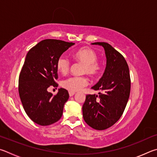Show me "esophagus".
Returning <instances> with one entry per match:
<instances>
[{
    "label": "esophagus",
    "mask_w": 157,
    "mask_h": 157,
    "mask_svg": "<svg viewBox=\"0 0 157 157\" xmlns=\"http://www.w3.org/2000/svg\"><path fill=\"white\" fill-rule=\"evenodd\" d=\"M74 94H75V92H69V95H70V97H73Z\"/></svg>",
    "instance_id": "1"
}]
</instances>
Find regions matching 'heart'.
Here are the masks:
<instances>
[{
    "mask_svg": "<svg viewBox=\"0 0 157 157\" xmlns=\"http://www.w3.org/2000/svg\"><path fill=\"white\" fill-rule=\"evenodd\" d=\"M77 61L83 64L82 73L87 74L90 76H97L101 70V65L97 60L98 56L96 52L90 48H82L73 54ZM70 60L61 56L57 60L56 67L58 71L66 74L70 69ZM87 78L85 76H71L63 80L61 86L69 92H77L87 85Z\"/></svg>",
    "mask_w": 157,
    "mask_h": 157,
    "instance_id": "b5f03b06",
    "label": "heart"
}]
</instances>
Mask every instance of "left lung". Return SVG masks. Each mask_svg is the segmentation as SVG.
I'll return each mask as SVG.
<instances>
[{
	"label": "left lung",
	"instance_id": "8db88e82",
	"mask_svg": "<svg viewBox=\"0 0 157 157\" xmlns=\"http://www.w3.org/2000/svg\"><path fill=\"white\" fill-rule=\"evenodd\" d=\"M92 44L104 48L106 67L100 80L92 87L102 92L86 96L82 108L83 117L90 127L103 130L117 123L124 112L130 93V71L124 57L109 44Z\"/></svg>",
	"mask_w": 157,
	"mask_h": 157
}]
</instances>
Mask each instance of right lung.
Wrapping results in <instances>:
<instances>
[{
	"mask_svg": "<svg viewBox=\"0 0 157 157\" xmlns=\"http://www.w3.org/2000/svg\"><path fill=\"white\" fill-rule=\"evenodd\" d=\"M74 45L60 40L45 39L26 55L19 75L18 92L27 116L38 125H52L62 117L68 92L60 88L56 95L52 96L48 88L57 86V60Z\"/></svg>",
	"mask_w": 157,
	"mask_h": 157,
	"instance_id": "obj_1",
	"label": "right lung"
}]
</instances>
